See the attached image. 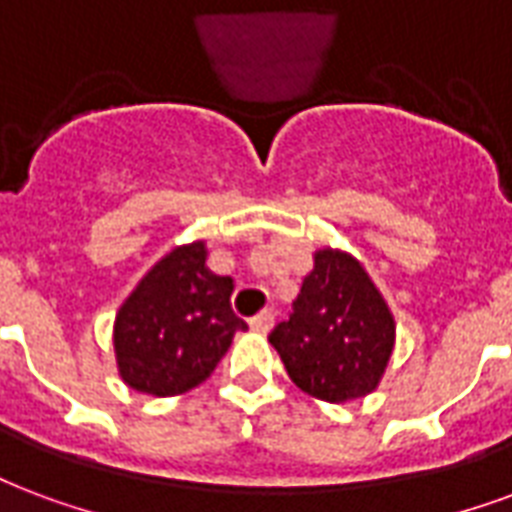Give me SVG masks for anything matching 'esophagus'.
<instances>
[{
    "label": "esophagus",
    "mask_w": 512,
    "mask_h": 512,
    "mask_svg": "<svg viewBox=\"0 0 512 512\" xmlns=\"http://www.w3.org/2000/svg\"><path fill=\"white\" fill-rule=\"evenodd\" d=\"M274 317L276 314L271 312V309H266V312H260L257 314V317H252V331H257V333H268L271 331V328H274Z\"/></svg>",
    "instance_id": "1"
}]
</instances>
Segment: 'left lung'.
Instances as JSON below:
<instances>
[{
	"label": "left lung",
	"mask_w": 512,
	"mask_h": 512,
	"mask_svg": "<svg viewBox=\"0 0 512 512\" xmlns=\"http://www.w3.org/2000/svg\"><path fill=\"white\" fill-rule=\"evenodd\" d=\"M290 380L342 404L377 391L396 344V323L366 268L342 249H317L290 320L268 336Z\"/></svg>",
	"instance_id": "8db88e82"
}]
</instances>
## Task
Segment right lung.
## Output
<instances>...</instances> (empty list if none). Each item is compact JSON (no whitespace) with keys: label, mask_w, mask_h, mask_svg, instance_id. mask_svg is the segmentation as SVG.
Here are the masks:
<instances>
[{"label":"right lung","mask_w":512,"mask_h":512,"mask_svg":"<svg viewBox=\"0 0 512 512\" xmlns=\"http://www.w3.org/2000/svg\"><path fill=\"white\" fill-rule=\"evenodd\" d=\"M203 241L157 260L119 306L113 350L121 380L149 396H179L208 380L246 323L230 306L233 279L206 266Z\"/></svg>","instance_id":"add662e5"}]
</instances>
